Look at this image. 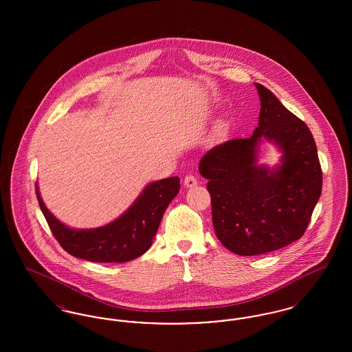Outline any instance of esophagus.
Masks as SVG:
<instances>
[{"mask_svg":"<svg viewBox=\"0 0 352 352\" xmlns=\"http://www.w3.org/2000/svg\"><path fill=\"white\" fill-rule=\"evenodd\" d=\"M184 184L186 187H194V186L198 184V179L194 175L188 174V175H186L184 178Z\"/></svg>","mask_w":352,"mask_h":352,"instance_id":"34e87169","label":"esophagus"}]
</instances>
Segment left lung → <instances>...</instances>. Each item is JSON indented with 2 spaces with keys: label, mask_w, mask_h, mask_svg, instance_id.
<instances>
[{
  "label": "left lung",
  "mask_w": 352,
  "mask_h": 352,
  "mask_svg": "<svg viewBox=\"0 0 352 352\" xmlns=\"http://www.w3.org/2000/svg\"><path fill=\"white\" fill-rule=\"evenodd\" d=\"M258 126L250 138H234L201 157L208 179L212 224L220 243L240 256L281 250L301 239L322 191V168L307 125L261 84ZM261 138L285 151L283 165L270 172L255 164Z\"/></svg>",
  "instance_id": "8db88e82"
}]
</instances>
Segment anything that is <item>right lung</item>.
<instances>
[{
	"mask_svg": "<svg viewBox=\"0 0 352 352\" xmlns=\"http://www.w3.org/2000/svg\"><path fill=\"white\" fill-rule=\"evenodd\" d=\"M179 178L149 184L118 220L95 230H71L46 208L35 187L39 207L51 232L65 251L94 263H126L151 248L153 237L170 201L179 192Z\"/></svg>",
	"mask_w": 352,
	"mask_h": 352,
	"instance_id": "obj_1",
	"label": "right lung"
}]
</instances>
